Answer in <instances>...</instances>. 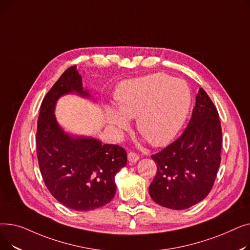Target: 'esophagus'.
Listing matches in <instances>:
<instances>
[{"label": "esophagus", "mask_w": 250, "mask_h": 250, "mask_svg": "<svg viewBox=\"0 0 250 250\" xmlns=\"http://www.w3.org/2000/svg\"><path fill=\"white\" fill-rule=\"evenodd\" d=\"M127 160L130 163H136L139 160V155L134 152H129V153H127Z\"/></svg>", "instance_id": "1"}]
</instances>
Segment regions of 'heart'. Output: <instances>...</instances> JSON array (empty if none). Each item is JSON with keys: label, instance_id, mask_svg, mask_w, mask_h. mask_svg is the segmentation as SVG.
Returning <instances> with one entry per match:
<instances>
[{"label": "heart", "instance_id": "obj_1", "mask_svg": "<svg viewBox=\"0 0 250 250\" xmlns=\"http://www.w3.org/2000/svg\"><path fill=\"white\" fill-rule=\"evenodd\" d=\"M118 110L109 108L107 121L115 130L127 127V118L137 117L138 132L151 145L171 142L185 124L191 92L181 79L156 73L124 82L116 94Z\"/></svg>", "mask_w": 250, "mask_h": 250}]
</instances>
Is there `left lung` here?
Masks as SVG:
<instances>
[{"label": "left lung", "mask_w": 250, "mask_h": 250, "mask_svg": "<svg viewBox=\"0 0 250 250\" xmlns=\"http://www.w3.org/2000/svg\"><path fill=\"white\" fill-rule=\"evenodd\" d=\"M222 128L215 104L200 88L190 121L181 136L152 155L157 173L149 188L155 203L185 209L211 191L221 163Z\"/></svg>", "instance_id": "8db88e82"}]
</instances>
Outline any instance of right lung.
Listing matches in <instances>:
<instances>
[{
  "label": "right lung",
  "instance_id": "add662e5",
  "mask_svg": "<svg viewBox=\"0 0 250 250\" xmlns=\"http://www.w3.org/2000/svg\"><path fill=\"white\" fill-rule=\"evenodd\" d=\"M74 91L89 96L76 65L64 71L42 100L36 154L43 181L54 198L76 211H91L113 199L114 176L125 166L127 157L118 145H102L95 139L64 134L54 114L56 102Z\"/></svg>",
  "mask_w": 250,
  "mask_h": 250
}]
</instances>
